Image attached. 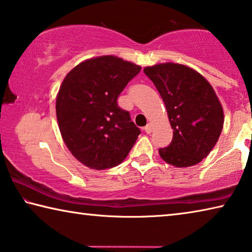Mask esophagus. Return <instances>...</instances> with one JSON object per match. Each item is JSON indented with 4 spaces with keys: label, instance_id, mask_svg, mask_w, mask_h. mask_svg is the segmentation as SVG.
I'll return each mask as SVG.
<instances>
[{
    "label": "esophagus",
    "instance_id": "esophagus-1",
    "mask_svg": "<svg viewBox=\"0 0 252 252\" xmlns=\"http://www.w3.org/2000/svg\"><path fill=\"white\" fill-rule=\"evenodd\" d=\"M144 131H146L148 134L151 133V132H152V126L150 125V123H148V125L144 126Z\"/></svg>",
    "mask_w": 252,
    "mask_h": 252
}]
</instances>
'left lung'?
Masks as SVG:
<instances>
[{
    "instance_id": "8db88e82",
    "label": "left lung",
    "mask_w": 252,
    "mask_h": 252,
    "mask_svg": "<svg viewBox=\"0 0 252 252\" xmlns=\"http://www.w3.org/2000/svg\"><path fill=\"white\" fill-rule=\"evenodd\" d=\"M144 73L156 85L167 109L173 138L159 155L177 168L202 161L216 146L223 126V110L211 84L189 66L161 63Z\"/></svg>"
}]
</instances>
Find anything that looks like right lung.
I'll list each match as a JSON object with an SVG mask.
<instances>
[{
	"mask_svg": "<svg viewBox=\"0 0 252 252\" xmlns=\"http://www.w3.org/2000/svg\"><path fill=\"white\" fill-rule=\"evenodd\" d=\"M141 66L113 55L85 60L63 80L57 96L59 129L65 146L87 167L120 164L140 134L118 96Z\"/></svg>",
	"mask_w": 252,
	"mask_h": 252,
	"instance_id": "add662e5",
	"label": "right lung"
}]
</instances>
